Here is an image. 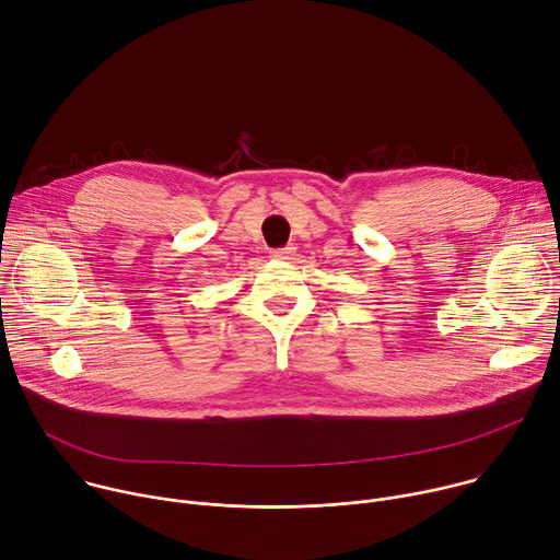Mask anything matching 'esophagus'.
Instances as JSON below:
<instances>
[{
	"instance_id": "34e87169",
	"label": "esophagus",
	"mask_w": 560,
	"mask_h": 560,
	"mask_svg": "<svg viewBox=\"0 0 560 560\" xmlns=\"http://www.w3.org/2000/svg\"><path fill=\"white\" fill-rule=\"evenodd\" d=\"M292 255H294L292 248H279V250H272L270 257L277 261H285V259H292Z\"/></svg>"
}]
</instances>
